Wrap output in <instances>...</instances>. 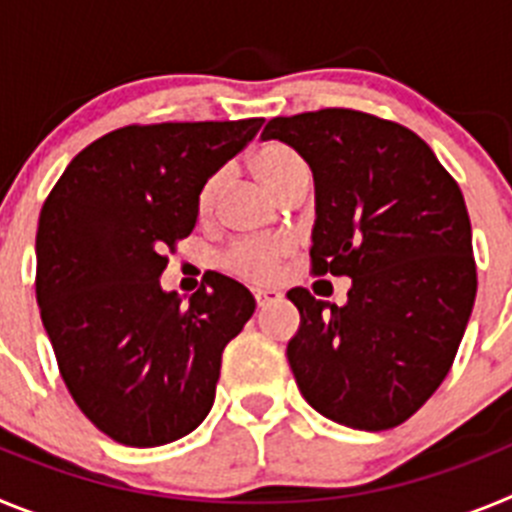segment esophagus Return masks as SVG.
<instances>
[{"mask_svg":"<svg viewBox=\"0 0 512 512\" xmlns=\"http://www.w3.org/2000/svg\"><path fill=\"white\" fill-rule=\"evenodd\" d=\"M253 297H256V305L264 307V305H269V302L279 300L282 295H279L277 289H253Z\"/></svg>","mask_w":512,"mask_h":512,"instance_id":"1","label":"esophagus"}]
</instances>
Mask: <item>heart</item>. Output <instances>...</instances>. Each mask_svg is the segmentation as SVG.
<instances>
[{"instance_id":"obj_1","label":"heart","mask_w":512,"mask_h":512,"mask_svg":"<svg viewBox=\"0 0 512 512\" xmlns=\"http://www.w3.org/2000/svg\"><path fill=\"white\" fill-rule=\"evenodd\" d=\"M253 174L259 176V182L264 184L269 192L279 194L284 192L292 179L302 171H307L305 161L297 156L295 151L284 143H266L259 151L253 153ZM217 187H220V176H212L202 184L200 197H197V207L200 212H207L215 202ZM289 253V243L279 241V238H269V241H246L235 243L228 253H225V269L238 274L243 279H253V282H261V279H269L274 271L279 269Z\"/></svg>"}]
</instances>
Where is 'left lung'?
I'll list each match as a JSON object with an SVG mask.
<instances>
[{
  "mask_svg": "<svg viewBox=\"0 0 512 512\" xmlns=\"http://www.w3.org/2000/svg\"><path fill=\"white\" fill-rule=\"evenodd\" d=\"M315 182L312 271L351 279L346 305L289 289L287 359L302 397L356 431L418 413L454 364L477 295L459 184L413 130L356 110L274 117L261 133Z\"/></svg>",
  "mask_w": 512,
  "mask_h": 512,
  "instance_id": "left-lung-1",
  "label": "left lung"
}]
</instances>
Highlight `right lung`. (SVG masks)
<instances>
[{
  "label": "right lung",
  "instance_id": "obj_1",
  "mask_svg": "<svg viewBox=\"0 0 512 512\" xmlns=\"http://www.w3.org/2000/svg\"><path fill=\"white\" fill-rule=\"evenodd\" d=\"M261 122L112 130L66 166L40 210L35 295L43 328L74 402L112 441L164 446L210 413L223 348L256 300L212 271L184 302L161 287L164 253L192 233L202 184Z\"/></svg>",
  "mask_w": 512,
  "mask_h": 512
}]
</instances>
